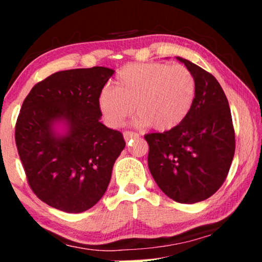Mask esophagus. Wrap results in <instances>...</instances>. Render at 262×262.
Listing matches in <instances>:
<instances>
[{"instance_id": "34e87169", "label": "esophagus", "mask_w": 262, "mask_h": 262, "mask_svg": "<svg viewBox=\"0 0 262 262\" xmlns=\"http://www.w3.org/2000/svg\"><path fill=\"white\" fill-rule=\"evenodd\" d=\"M138 137H139V136H138V134H136V132H131V131L124 132V139L126 142H128L132 138H138Z\"/></svg>"}]
</instances>
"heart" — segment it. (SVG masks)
<instances>
[{
	"instance_id": "1",
	"label": "heart",
	"mask_w": 262,
	"mask_h": 262,
	"mask_svg": "<svg viewBox=\"0 0 262 262\" xmlns=\"http://www.w3.org/2000/svg\"><path fill=\"white\" fill-rule=\"evenodd\" d=\"M195 80L180 64H128L119 70L112 88H103L98 106L105 123L120 127L135 112L137 125L168 131L191 112L195 100Z\"/></svg>"
}]
</instances>
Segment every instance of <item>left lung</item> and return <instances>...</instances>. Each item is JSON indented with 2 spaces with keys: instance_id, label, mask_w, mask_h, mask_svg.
Segmentation results:
<instances>
[{
  "instance_id": "8db88e82",
  "label": "left lung",
  "mask_w": 262,
  "mask_h": 262,
  "mask_svg": "<svg viewBox=\"0 0 262 262\" xmlns=\"http://www.w3.org/2000/svg\"><path fill=\"white\" fill-rule=\"evenodd\" d=\"M195 80V100L179 126L144 136L148 166L164 194L181 204L203 202L225 180L235 154V131L227 96L210 73L177 57Z\"/></svg>"
}]
</instances>
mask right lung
<instances>
[{"label": "right lung", "instance_id": "1", "mask_svg": "<svg viewBox=\"0 0 262 262\" xmlns=\"http://www.w3.org/2000/svg\"><path fill=\"white\" fill-rule=\"evenodd\" d=\"M113 74L105 67L58 71L35 84L21 107L15 142L28 184L57 210L94 206L125 148L121 132L100 121L98 96Z\"/></svg>", "mask_w": 262, "mask_h": 262}]
</instances>
